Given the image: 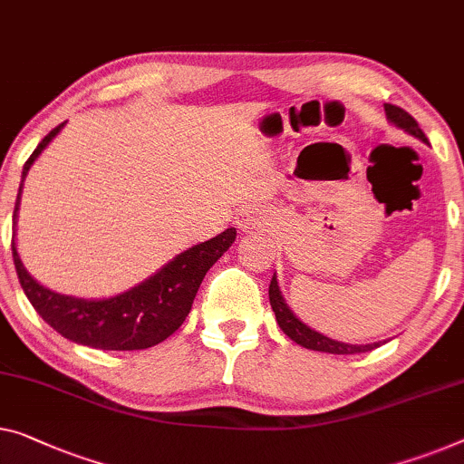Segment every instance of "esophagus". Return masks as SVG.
Listing matches in <instances>:
<instances>
[{
  "label": "esophagus",
  "instance_id": "34e87169",
  "mask_svg": "<svg viewBox=\"0 0 464 464\" xmlns=\"http://www.w3.org/2000/svg\"><path fill=\"white\" fill-rule=\"evenodd\" d=\"M266 225H271V214L265 208H258V206H246V208H241L237 218V227L241 231H258Z\"/></svg>",
  "mask_w": 464,
  "mask_h": 464
}]
</instances>
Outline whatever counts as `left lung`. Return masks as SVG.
I'll use <instances>...</instances> for the list:
<instances>
[{"label":"left lung","instance_id":"left-lung-1","mask_svg":"<svg viewBox=\"0 0 464 464\" xmlns=\"http://www.w3.org/2000/svg\"><path fill=\"white\" fill-rule=\"evenodd\" d=\"M385 116L393 127L406 130V133L417 137L423 143H427V137L423 130H420L419 122L412 119V116L406 112V110L392 106V103H385ZM268 298H271V306L273 313L276 316V323L283 334H285L289 340L300 343L302 348L308 350H316V352H329V354H361V352H371L382 345V342L375 343H343L337 340H331V337L319 334L313 327H308L306 323H302L298 316L294 314V310L287 306L285 298L281 295L279 283H276V275H273L271 285H268Z\"/></svg>","mask_w":464,"mask_h":464}]
</instances>
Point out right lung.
Returning a JSON list of instances; mask_svg holds the SVG:
<instances>
[{
	"instance_id": "obj_1",
	"label": "right lung",
	"mask_w": 464,
	"mask_h": 464,
	"mask_svg": "<svg viewBox=\"0 0 464 464\" xmlns=\"http://www.w3.org/2000/svg\"><path fill=\"white\" fill-rule=\"evenodd\" d=\"M64 124L66 122L58 124L41 140L37 150L33 151L23 169V181H20L12 218V256L20 285H23L26 298H29L41 319L66 340L98 350L151 348V345L164 342L166 337L181 327L185 316L189 314L199 283L204 281L206 273L210 271L214 262L229 250L237 231L231 227V229L217 235V237L188 247L185 252L177 254L170 262H166L162 268H158L148 279L137 283L127 292L112 295V298L87 300L77 298V295L58 294L50 287L41 285L26 271L16 247L18 206L29 169Z\"/></svg>"
}]
</instances>
